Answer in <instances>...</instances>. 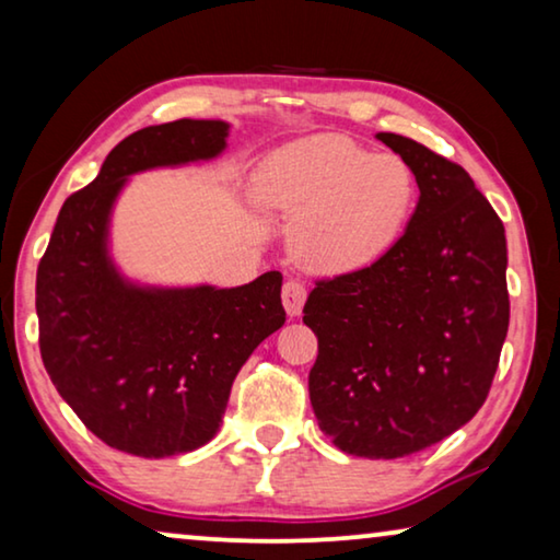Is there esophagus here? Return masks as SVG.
Segmentation results:
<instances>
[{
  "label": "esophagus",
  "instance_id": "obj_1",
  "mask_svg": "<svg viewBox=\"0 0 560 560\" xmlns=\"http://www.w3.org/2000/svg\"><path fill=\"white\" fill-rule=\"evenodd\" d=\"M281 302L289 317H299L306 302V287L302 281H287L281 289Z\"/></svg>",
  "mask_w": 560,
  "mask_h": 560
}]
</instances>
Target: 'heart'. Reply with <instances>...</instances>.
I'll list each match as a JSON object with an SVG mask.
<instances>
[{
    "instance_id": "b5f03b06",
    "label": "heart",
    "mask_w": 560,
    "mask_h": 560,
    "mask_svg": "<svg viewBox=\"0 0 560 560\" xmlns=\"http://www.w3.org/2000/svg\"><path fill=\"white\" fill-rule=\"evenodd\" d=\"M256 200L291 220V250L310 269L348 273L400 238L416 205L413 170L340 133L273 152L256 172Z\"/></svg>"
}]
</instances>
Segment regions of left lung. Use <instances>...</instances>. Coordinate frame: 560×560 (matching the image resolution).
<instances>
[{
	"label": "left lung",
	"instance_id": "left-lung-1",
	"mask_svg": "<svg viewBox=\"0 0 560 560\" xmlns=\"http://www.w3.org/2000/svg\"><path fill=\"white\" fill-rule=\"evenodd\" d=\"M413 170L419 202L375 264L317 281L304 325L310 398L345 454L398 459L462 429L490 393L510 325L505 225L459 164L375 133Z\"/></svg>",
	"mask_w": 560,
	"mask_h": 560
}]
</instances>
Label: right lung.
<instances>
[{
	"mask_svg": "<svg viewBox=\"0 0 560 560\" xmlns=\"http://www.w3.org/2000/svg\"><path fill=\"white\" fill-rule=\"evenodd\" d=\"M231 124L179 119L133 131L62 202L37 266L40 355L62 400L119 452L162 459L218 434L231 385L287 319L281 273L233 289L149 287L112 258L114 205L131 175L215 160Z\"/></svg>",
	"mask_w": 560,
	"mask_h": 560,
	"instance_id": "obj_1",
	"label": "right lung"
}]
</instances>
